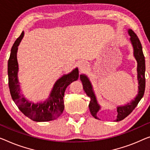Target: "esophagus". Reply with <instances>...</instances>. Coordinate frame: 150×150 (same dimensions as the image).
<instances>
[{"mask_svg": "<svg viewBox=\"0 0 150 150\" xmlns=\"http://www.w3.org/2000/svg\"><path fill=\"white\" fill-rule=\"evenodd\" d=\"M87 67H88V63L84 61L81 62L79 64V67L80 68V69H81V70H83V69H86Z\"/></svg>", "mask_w": 150, "mask_h": 150, "instance_id": "34e87169", "label": "esophagus"}]
</instances>
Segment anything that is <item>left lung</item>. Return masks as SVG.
<instances>
[{
	"mask_svg": "<svg viewBox=\"0 0 150 150\" xmlns=\"http://www.w3.org/2000/svg\"><path fill=\"white\" fill-rule=\"evenodd\" d=\"M129 33L131 35V41L132 42L134 48V56L137 61V73H138V80H139V93L135 100L129 104H127L126 106H120L117 108V121L123 120L127 116L132 112V111L137 106L141 99L143 98L145 92V88H146V77H145V71H146V61H145V57L143 53L142 46L141 42L135 34V33L132 30H129ZM83 89L86 91V94L90 98V102L89 104V111L95 118H97L96 117L98 111L100 110V106L97 104L96 99L95 95L93 92L91 85L89 82V79L86 76L81 75H80Z\"/></svg>",
	"mask_w": 150,
	"mask_h": 150,
	"instance_id": "8db88e82",
	"label": "left lung"
}]
</instances>
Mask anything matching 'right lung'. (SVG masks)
Instances as JSON below:
<instances>
[{
	"label": "right lung",
	"mask_w": 150,
	"mask_h": 150,
	"mask_svg": "<svg viewBox=\"0 0 150 150\" xmlns=\"http://www.w3.org/2000/svg\"><path fill=\"white\" fill-rule=\"evenodd\" d=\"M23 34L24 32H22L19 37L15 40L11 48L10 57L8 61V87L11 96L18 108L27 117L37 122L50 121L59 117L63 112L64 91L69 85L79 78V71L78 69H75L71 73L60 78L55 83L49 99L44 103L33 104L29 102L20 95L19 86L17 80V46H19Z\"/></svg>",
	"instance_id": "obj_1"
}]
</instances>
